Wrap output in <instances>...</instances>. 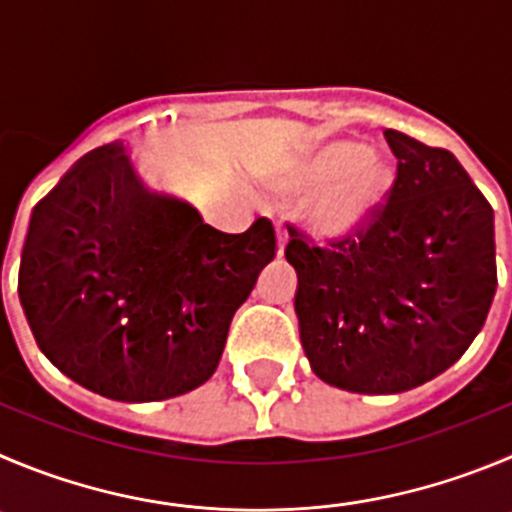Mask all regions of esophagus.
I'll return each instance as SVG.
<instances>
[{"label":"esophagus","mask_w":512,"mask_h":512,"mask_svg":"<svg viewBox=\"0 0 512 512\" xmlns=\"http://www.w3.org/2000/svg\"><path fill=\"white\" fill-rule=\"evenodd\" d=\"M285 245H288V232H285V229H278V257H283Z\"/></svg>","instance_id":"34e87169"}]
</instances>
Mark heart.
I'll return each instance as SVG.
<instances>
[{
	"label": "heart",
	"mask_w": 512,
	"mask_h": 512,
	"mask_svg": "<svg viewBox=\"0 0 512 512\" xmlns=\"http://www.w3.org/2000/svg\"><path fill=\"white\" fill-rule=\"evenodd\" d=\"M371 148L353 141H333L318 148H305L285 159L272 171V184L288 194L308 199H326L315 212V224L326 234H346L364 224L384 204L391 186V171L371 164Z\"/></svg>",
	"instance_id": "b5f03b06"
}]
</instances>
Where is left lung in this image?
<instances>
[{"instance_id": "1", "label": "left lung", "mask_w": 512, "mask_h": 512, "mask_svg": "<svg viewBox=\"0 0 512 512\" xmlns=\"http://www.w3.org/2000/svg\"><path fill=\"white\" fill-rule=\"evenodd\" d=\"M396 156L389 199L331 247L288 224L300 341L318 379L353 394H399L470 348L498 288L495 214L460 161L384 131Z\"/></svg>"}]
</instances>
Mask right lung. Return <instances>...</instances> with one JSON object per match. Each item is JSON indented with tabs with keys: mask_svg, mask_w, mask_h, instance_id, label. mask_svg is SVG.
Segmentation results:
<instances>
[{
	"mask_svg": "<svg viewBox=\"0 0 512 512\" xmlns=\"http://www.w3.org/2000/svg\"><path fill=\"white\" fill-rule=\"evenodd\" d=\"M272 257L270 219L219 232L148 189L126 148L103 146L32 209L17 293L40 351L75 384L161 401L214 374L234 310Z\"/></svg>",
	"mask_w": 512,
	"mask_h": 512,
	"instance_id": "right-lung-1",
	"label": "right lung"
}]
</instances>
